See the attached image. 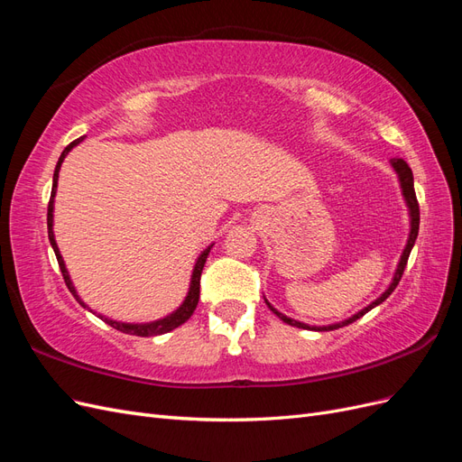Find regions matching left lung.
<instances>
[{"label": "left lung", "mask_w": 462, "mask_h": 462, "mask_svg": "<svg viewBox=\"0 0 462 462\" xmlns=\"http://www.w3.org/2000/svg\"><path fill=\"white\" fill-rule=\"evenodd\" d=\"M391 165L395 167V171H397V175H399V180H401V189H402V197H404V200H407V206H409V209H411V235H409V243H407V246H404V250H402V256H401V260H399V265H397V272H395V277H393V282H391V285H389V289L383 292V295L380 297V299H375L372 304H368L365 310H360L358 314H355V316H351L348 319H345V321H339V324H331V326H321V328H312V326H309V324H302V321H297V319H291V318H287L285 314H282V312H277L273 306L265 300V304L270 306V310L277 316V318H282L285 324H289V326H295V328H300V329H316V331H331V329H339V328H343V326H348V324H353V321H356L358 318H362L365 316L366 312H370L374 306H377V304H382L391 292L395 291V287L399 285V282H401V277H402V272H404V268H407V262H409V256H411V250H412V246H414V241H416V236H418V227H420V208H418V200H416V192H414V179H412V171H411V167H409V163L404 162V160H401V158H393L391 160Z\"/></svg>", "instance_id": "1"}]
</instances>
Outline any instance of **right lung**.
Masks as SVG:
<instances>
[{
	"label": "right lung",
	"mask_w": 462,
	"mask_h": 462,
	"mask_svg": "<svg viewBox=\"0 0 462 462\" xmlns=\"http://www.w3.org/2000/svg\"><path fill=\"white\" fill-rule=\"evenodd\" d=\"M80 141H82V136H80V138H77V141H73L71 144H69V146H67V148L61 152V156H60V162H58V165H55V171H53V187H51V197H50V204H48V236H50V243H51L53 253H55V256H58V263H60V270H61V273H63L65 285L69 287V291L73 292V297L77 299V302H79L80 306H85V309H88V306H87L85 302H82V300H80V297L77 295V291H75V287H73V283H71V277H69V273H67L65 262H63V258H61V254H60L58 243H55V239H53V197H55V189H58L60 167H61V163H63L65 156H67V153H69V150H71L73 146H77ZM209 250H212V245H209V246L204 250V253L199 256L197 263H194L192 277H190V289H189V295H187L185 302L180 304L179 309H177L173 314L165 316V318H162V319H158V321H150V324H121V321L109 319V318H104V316H100V319H104L107 326L116 328L117 331L129 333V335H138V337H153V335H162V333H167V331H171V329L179 328L180 324H185V321H187V319L192 316L194 309H197L199 299H200V275H202V270H204V263H206V258H208V254H209Z\"/></svg>",
	"instance_id": "add662e5"
}]
</instances>
